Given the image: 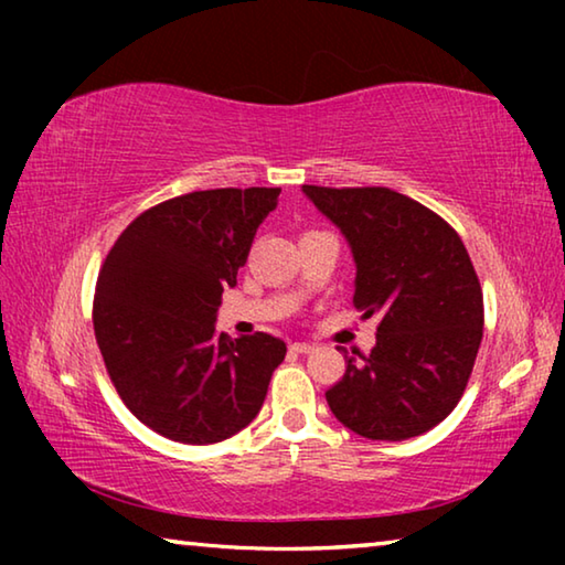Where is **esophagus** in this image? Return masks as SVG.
Instances as JSON below:
<instances>
[{"label":"esophagus","mask_w":565,"mask_h":565,"mask_svg":"<svg viewBox=\"0 0 565 565\" xmlns=\"http://www.w3.org/2000/svg\"><path fill=\"white\" fill-rule=\"evenodd\" d=\"M291 351H296V353H309V351H313V343L296 341V343H291Z\"/></svg>","instance_id":"34e87169"}]
</instances>
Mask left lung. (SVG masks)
<instances>
[{
    "label": "left lung",
    "mask_w": 565,
    "mask_h": 565,
    "mask_svg": "<svg viewBox=\"0 0 565 565\" xmlns=\"http://www.w3.org/2000/svg\"><path fill=\"white\" fill-rule=\"evenodd\" d=\"M303 194L351 246L353 306L381 317L376 347L349 356L329 408L371 441L431 431L461 401L483 339V294L461 236L386 186L303 184Z\"/></svg>",
    "instance_id": "left-lung-1"
}]
</instances>
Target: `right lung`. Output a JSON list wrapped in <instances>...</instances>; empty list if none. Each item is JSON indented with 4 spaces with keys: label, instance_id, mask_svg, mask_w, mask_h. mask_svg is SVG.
<instances>
[{
    "label": "right lung",
    "instance_id": "right-lung-1",
    "mask_svg": "<svg viewBox=\"0 0 565 565\" xmlns=\"http://www.w3.org/2000/svg\"><path fill=\"white\" fill-rule=\"evenodd\" d=\"M281 189H209L147 209L124 228L94 294V337L124 404L179 444H218L262 411L286 343L216 331L254 234Z\"/></svg>",
    "mask_w": 565,
    "mask_h": 565
}]
</instances>
